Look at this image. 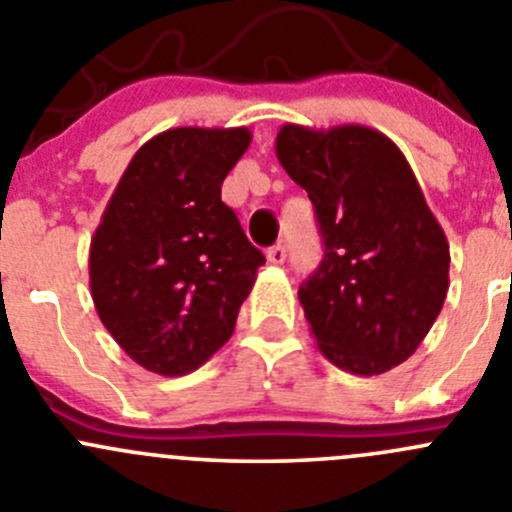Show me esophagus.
Returning a JSON list of instances; mask_svg holds the SVG:
<instances>
[{
	"label": "esophagus",
	"instance_id": "1",
	"mask_svg": "<svg viewBox=\"0 0 512 512\" xmlns=\"http://www.w3.org/2000/svg\"><path fill=\"white\" fill-rule=\"evenodd\" d=\"M266 259H269V264L274 266H281L286 261V246L284 243H276V246H271L269 251H266Z\"/></svg>",
	"mask_w": 512,
	"mask_h": 512
}]
</instances>
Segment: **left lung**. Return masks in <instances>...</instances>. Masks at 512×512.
<instances>
[{
    "instance_id": "8db88e82",
    "label": "left lung",
    "mask_w": 512,
    "mask_h": 512,
    "mask_svg": "<svg viewBox=\"0 0 512 512\" xmlns=\"http://www.w3.org/2000/svg\"><path fill=\"white\" fill-rule=\"evenodd\" d=\"M276 158L314 203L324 259L299 289L316 347L359 377L415 354L450 289V243L402 150L367 125L286 123Z\"/></svg>"
}]
</instances>
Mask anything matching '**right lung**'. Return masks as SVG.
Instances as JSON below:
<instances>
[{
	"label": "right lung",
	"instance_id": "right-lung-1",
	"mask_svg": "<svg viewBox=\"0 0 512 512\" xmlns=\"http://www.w3.org/2000/svg\"><path fill=\"white\" fill-rule=\"evenodd\" d=\"M248 128H173L140 145L90 241L105 329L148 372L180 377L231 339L264 253L221 201Z\"/></svg>",
	"mask_w": 512,
	"mask_h": 512
}]
</instances>
